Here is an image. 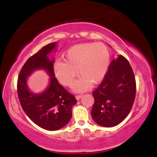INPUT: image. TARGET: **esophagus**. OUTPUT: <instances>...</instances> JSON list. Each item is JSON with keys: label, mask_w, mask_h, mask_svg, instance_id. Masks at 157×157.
<instances>
[{"label": "esophagus", "mask_w": 157, "mask_h": 157, "mask_svg": "<svg viewBox=\"0 0 157 157\" xmlns=\"http://www.w3.org/2000/svg\"><path fill=\"white\" fill-rule=\"evenodd\" d=\"M75 97H76V100H79L82 97V95H76Z\"/></svg>", "instance_id": "1"}]
</instances>
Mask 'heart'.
Listing matches in <instances>:
<instances>
[{
    "label": "heart",
    "instance_id": "1",
    "mask_svg": "<svg viewBox=\"0 0 157 157\" xmlns=\"http://www.w3.org/2000/svg\"><path fill=\"white\" fill-rule=\"evenodd\" d=\"M65 62L58 61L53 71L60 83L65 86L72 83L78 74L81 76L73 84L75 92L88 90L90 83L97 84L106 76L110 62L107 47L102 43H84L73 46L63 55Z\"/></svg>",
    "mask_w": 157,
    "mask_h": 157
}]
</instances>
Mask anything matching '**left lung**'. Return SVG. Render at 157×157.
I'll return each instance as SVG.
<instances>
[{
    "label": "left lung",
    "instance_id": "8db88e82",
    "mask_svg": "<svg viewBox=\"0 0 157 157\" xmlns=\"http://www.w3.org/2000/svg\"><path fill=\"white\" fill-rule=\"evenodd\" d=\"M92 94L94 103L91 115L97 124L112 127L125 119L135 99L136 79L124 56L118 55L110 62L104 80Z\"/></svg>",
    "mask_w": 157,
    "mask_h": 157
}]
</instances>
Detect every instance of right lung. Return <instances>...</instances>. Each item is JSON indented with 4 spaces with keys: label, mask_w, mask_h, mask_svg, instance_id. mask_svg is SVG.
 I'll return each mask as SVG.
<instances>
[{
    "label": "right lung",
    "mask_w": 157,
    "mask_h": 157,
    "mask_svg": "<svg viewBox=\"0 0 157 157\" xmlns=\"http://www.w3.org/2000/svg\"><path fill=\"white\" fill-rule=\"evenodd\" d=\"M57 43L53 42L28 59L19 75L17 92L23 110L35 124L48 131H56L65 127L72 115V106L76 104L75 97L58 83L53 71L55 60L49 58L56 52ZM42 69L49 75L50 83L41 94L29 90L27 80L35 71Z\"/></svg>",
    "instance_id": "add662e5"
}]
</instances>
